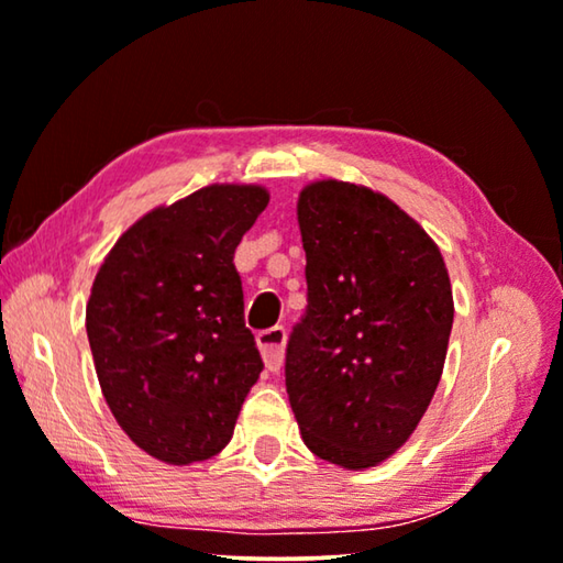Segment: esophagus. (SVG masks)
<instances>
[{
    "instance_id": "1",
    "label": "esophagus",
    "mask_w": 563,
    "mask_h": 563,
    "mask_svg": "<svg viewBox=\"0 0 563 563\" xmlns=\"http://www.w3.org/2000/svg\"><path fill=\"white\" fill-rule=\"evenodd\" d=\"M257 346L263 351L265 366L271 372H278L283 366V354H285V329L283 325H273V329H265L257 333Z\"/></svg>"
}]
</instances>
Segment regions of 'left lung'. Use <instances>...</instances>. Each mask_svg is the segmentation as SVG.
Masks as SVG:
<instances>
[{
  "label": "left lung",
  "mask_w": 563,
  "mask_h": 563,
  "mask_svg": "<svg viewBox=\"0 0 563 563\" xmlns=\"http://www.w3.org/2000/svg\"><path fill=\"white\" fill-rule=\"evenodd\" d=\"M308 306L285 349L306 448L362 470L407 442L438 389L452 331L448 267L391 199L349 181L300 191Z\"/></svg>",
  "instance_id": "8db88e82"
}]
</instances>
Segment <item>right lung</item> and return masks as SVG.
Instances as JSON below:
<instances>
[{
  "mask_svg": "<svg viewBox=\"0 0 563 563\" xmlns=\"http://www.w3.org/2000/svg\"><path fill=\"white\" fill-rule=\"evenodd\" d=\"M265 207L260 187H205L141 217L100 265L86 308L96 374L151 457L189 465L232 440L263 372L234 250Z\"/></svg>",
  "mask_w": 563,
  "mask_h": 563,
  "instance_id": "obj_1",
  "label": "right lung"
}]
</instances>
